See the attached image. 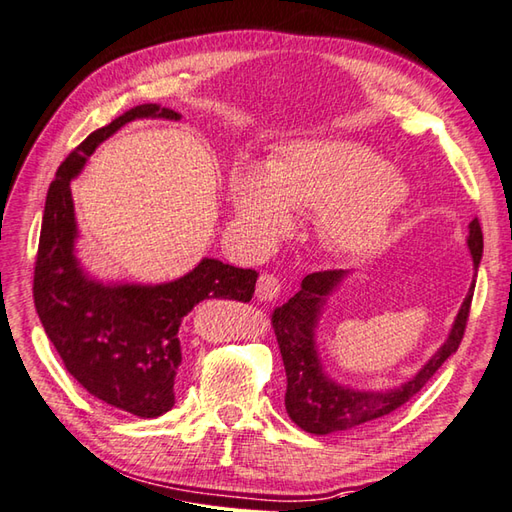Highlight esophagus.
I'll return each instance as SVG.
<instances>
[{"mask_svg": "<svg viewBox=\"0 0 512 512\" xmlns=\"http://www.w3.org/2000/svg\"><path fill=\"white\" fill-rule=\"evenodd\" d=\"M279 279L270 273H264L257 282V299L259 302H273L279 295Z\"/></svg>", "mask_w": 512, "mask_h": 512, "instance_id": "esophagus-1", "label": "esophagus"}]
</instances>
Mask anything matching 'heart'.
I'll list each match as a JSON object with an SVG mask.
<instances>
[{"mask_svg":"<svg viewBox=\"0 0 512 512\" xmlns=\"http://www.w3.org/2000/svg\"><path fill=\"white\" fill-rule=\"evenodd\" d=\"M410 188L375 150L348 139L295 142L268 173L244 166L230 177L237 226L253 248H266L290 226V208L317 210L319 244L362 257L384 242Z\"/></svg>","mask_w":512,"mask_h":512,"instance_id":"1","label":"heart"}]
</instances>
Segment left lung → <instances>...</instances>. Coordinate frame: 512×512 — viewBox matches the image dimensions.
Returning a JSON list of instances; mask_svg holds the SVG:
<instances>
[{
  "instance_id": "obj_1",
  "label": "left lung",
  "mask_w": 512,
  "mask_h": 512,
  "mask_svg": "<svg viewBox=\"0 0 512 512\" xmlns=\"http://www.w3.org/2000/svg\"><path fill=\"white\" fill-rule=\"evenodd\" d=\"M466 244L470 257H473L475 275L464 304L455 317L453 328H450L446 342L437 348V353L417 370V375L397 388L357 390L342 386L326 375L322 359H319L315 342L319 317H322L326 299L344 282L348 270H322V273L306 275L302 279L299 293L290 297L284 306L275 308L273 328L277 335L279 353H282L284 359L288 382L284 399L286 413L299 428L313 435H330L339 433V430H350L390 415L426 386L428 379L442 368L446 359L462 344L470 302H473L475 293V277L484 253V237L477 219H473L468 226Z\"/></svg>"
}]
</instances>
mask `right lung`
<instances>
[{"label":"right lung","instance_id":"1","mask_svg":"<svg viewBox=\"0 0 512 512\" xmlns=\"http://www.w3.org/2000/svg\"><path fill=\"white\" fill-rule=\"evenodd\" d=\"M144 117L177 122L182 115L157 104L130 108L90 133L57 168L46 195L33 297L68 373L104 404L148 419L175 404L182 319L204 299L250 302L257 273L208 257L175 282L155 286L104 284L84 273L75 255L79 233L70 182L104 139Z\"/></svg>","mask_w":512,"mask_h":512}]
</instances>
